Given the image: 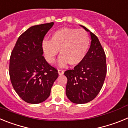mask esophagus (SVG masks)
<instances>
[{"mask_svg": "<svg viewBox=\"0 0 128 128\" xmlns=\"http://www.w3.org/2000/svg\"><path fill=\"white\" fill-rule=\"evenodd\" d=\"M58 73L60 75H63L64 74V70H61V69H59L58 70Z\"/></svg>", "mask_w": 128, "mask_h": 128, "instance_id": "1", "label": "esophagus"}]
</instances>
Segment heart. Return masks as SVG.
Here are the masks:
<instances>
[{"label": "heart", "mask_w": 128, "mask_h": 128, "mask_svg": "<svg viewBox=\"0 0 128 128\" xmlns=\"http://www.w3.org/2000/svg\"><path fill=\"white\" fill-rule=\"evenodd\" d=\"M90 46V37L82 29L63 28L54 31L50 40L42 42L43 53L49 63L55 62L56 56L60 53L62 56L59 64L62 66L68 63L74 66L80 64L85 57Z\"/></svg>", "instance_id": "1"}]
</instances>
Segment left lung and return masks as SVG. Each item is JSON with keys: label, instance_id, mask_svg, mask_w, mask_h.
Listing matches in <instances>:
<instances>
[{"label": "left lung", "instance_id": "obj_1", "mask_svg": "<svg viewBox=\"0 0 128 128\" xmlns=\"http://www.w3.org/2000/svg\"><path fill=\"white\" fill-rule=\"evenodd\" d=\"M82 28L90 32L91 46L80 64L64 72L67 78L66 95L76 104L87 103L96 98L102 88L107 72L106 54L98 37L86 28Z\"/></svg>", "mask_w": 128, "mask_h": 128}]
</instances>
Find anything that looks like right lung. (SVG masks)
<instances>
[{
    "label": "right lung",
    "instance_id": "obj_1",
    "mask_svg": "<svg viewBox=\"0 0 128 128\" xmlns=\"http://www.w3.org/2000/svg\"><path fill=\"white\" fill-rule=\"evenodd\" d=\"M53 22L32 26L20 35L10 59V80L22 100L30 104L44 102L49 97L58 77V70L43 56L44 38Z\"/></svg>",
    "mask_w": 128,
    "mask_h": 128
}]
</instances>
